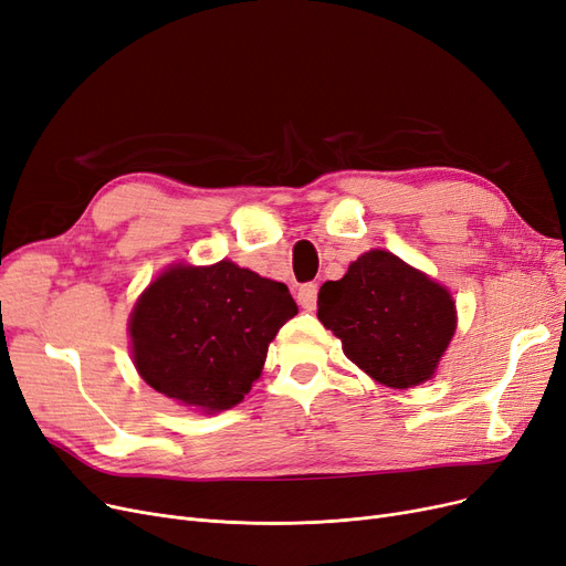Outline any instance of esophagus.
<instances>
[{"label": "esophagus", "instance_id": "34e87169", "mask_svg": "<svg viewBox=\"0 0 566 566\" xmlns=\"http://www.w3.org/2000/svg\"><path fill=\"white\" fill-rule=\"evenodd\" d=\"M316 284L314 282H307V284H303L301 289H298V305L303 307V310H314L316 307Z\"/></svg>", "mask_w": 566, "mask_h": 566}]
</instances>
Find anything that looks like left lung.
<instances>
[{
    "label": "left lung",
    "instance_id": "8db88e82",
    "mask_svg": "<svg viewBox=\"0 0 566 566\" xmlns=\"http://www.w3.org/2000/svg\"><path fill=\"white\" fill-rule=\"evenodd\" d=\"M316 305L347 358L390 388L428 381L458 324L449 289L386 250L365 252L326 282Z\"/></svg>",
    "mask_w": 566,
    "mask_h": 566
}]
</instances>
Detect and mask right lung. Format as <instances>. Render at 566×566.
I'll return each instance as SVG.
<instances>
[{"mask_svg": "<svg viewBox=\"0 0 566 566\" xmlns=\"http://www.w3.org/2000/svg\"><path fill=\"white\" fill-rule=\"evenodd\" d=\"M296 314L286 284L233 261L170 265L132 310L134 365L161 396L224 411L252 390L268 344Z\"/></svg>", "mask_w": 566, "mask_h": 566, "instance_id": "add662e5", "label": "right lung"}]
</instances>
